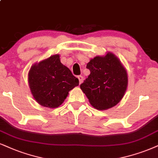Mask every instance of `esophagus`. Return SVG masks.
Returning a JSON list of instances; mask_svg holds the SVG:
<instances>
[{
    "label": "esophagus",
    "mask_w": 158,
    "mask_h": 158,
    "mask_svg": "<svg viewBox=\"0 0 158 158\" xmlns=\"http://www.w3.org/2000/svg\"><path fill=\"white\" fill-rule=\"evenodd\" d=\"M78 80H79V82H80V83H81L83 82V76H81V75H79L78 77Z\"/></svg>",
    "instance_id": "esophagus-1"
}]
</instances>
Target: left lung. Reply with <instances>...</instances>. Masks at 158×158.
Instances as JSON below:
<instances>
[{
    "instance_id": "8db88e82",
    "label": "left lung",
    "mask_w": 158,
    "mask_h": 158,
    "mask_svg": "<svg viewBox=\"0 0 158 158\" xmlns=\"http://www.w3.org/2000/svg\"><path fill=\"white\" fill-rule=\"evenodd\" d=\"M90 75L81 84L89 102L98 110H106L117 105L127 88L125 68L112 52L96 56L87 64Z\"/></svg>"
}]
</instances>
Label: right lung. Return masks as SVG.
I'll list each match as a JSON object with an SVG mask.
<instances>
[{"label": "right lung", "mask_w": 158, "mask_h": 158, "mask_svg": "<svg viewBox=\"0 0 158 158\" xmlns=\"http://www.w3.org/2000/svg\"><path fill=\"white\" fill-rule=\"evenodd\" d=\"M28 83L39 104L55 108L64 102L70 90L79 85V81L61 63L59 55L56 54L31 67Z\"/></svg>", "instance_id": "1"}]
</instances>
